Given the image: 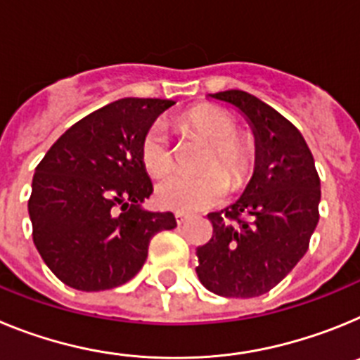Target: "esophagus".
<instances>
[{"label":"esophagus","mask_w":360,"mask_h":360,"mask_svg":"<svg viewBox=\"0 0 360 360\" xmlns=\"http://www.w3.org/2000/svg\"><path fill=\"white\" fill-rule=\"evenodd\" d=\"M174 218H176L178 225H182L184 221H187V219H189V214H187V212H176V214H174Z\"/></svg>","instance_id":"1"}]
</instances>
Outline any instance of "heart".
Returning <instances> with one entry per match:
<instances>
[{"mask_svg": "<svg viewBox=\"0 0 360 360\" xmlns=\"http://www.w3.org/2000/svg\"><path fill=\"white\" fill-rule=\"evenodd\" d=\"M187 128L211 144L202 174H171L155 189L162 209L178 212L214 207L227 196L231 184L243 186L254 167V144L238 135V124L229 111L216 106H198L182 117ZM141 162L149 176L160 178L173 169V144L164 120H155L141 139Z\"/></svg>", "mask_w": 360, "mask_h": 360, "instance_id": "b5f03b06", "label": "heart"}]
</instances>
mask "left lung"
Masks as SVG:
<instances>
[{
    "mask_svg": "<svg viewBox=\"0 0 360 360\" xmlns=\"http://www.w3.org/2000/svg\"><path fill=\"white\" fill-rule=\"evenodd\" d=\"M247 117L256 169L238 202L207 214L212 238L196 249V274L224 297L266 294L297 265L319 221L321 180L311 151L290 120L241 90L211 94Z\"/></svg>",
    "mask_w": 360,
    "mask_h": 360,
    "instance_id": "left-lung-1",
    "label": "left lung"
}]
</instances>
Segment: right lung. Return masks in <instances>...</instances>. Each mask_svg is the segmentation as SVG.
I'll use <instances>...</instances> for the list:
<instances>
[{
    "label": "right lung",
    "mask_w": 360,
    "mask_h": 360,
    "mask_svg": "<svg viewBox=\"0 0 360 360\" xmlns=\"http://www.w3.org/2000/svg\"><path fill=\"white\" fill-rule=\"evenodd\" d=\"M165 98H119L66 129L32 180L28 214L43 262L82 292L128 283L144 265L151 238L176 227L173 212L144 211L153 184L141 139Z\"/></svg>",
    "instance_id": "add662e5"
}]
</instances>
